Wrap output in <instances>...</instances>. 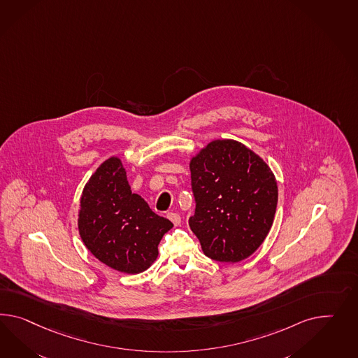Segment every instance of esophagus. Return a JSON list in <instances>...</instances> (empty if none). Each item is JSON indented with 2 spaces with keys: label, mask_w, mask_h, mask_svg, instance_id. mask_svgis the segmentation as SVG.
<instances>
[{
  "label": "esophagus",
  "mask_w": 358,
  "mask_h": 358,
  "mask_svg": "<svg viewBox=\"0 0 358 358\" xmlns=\"http://www.w3.org/2000/svg\"><path fill=\"white\" fill-rule=\"evenodd\" d=\"M166 216H168V219H169L171 222H173L174 227H178V225L181 224V216H180L178 213H169Z\"/></svg>",
  "instance_id": "obj_1"
}]
</instances>
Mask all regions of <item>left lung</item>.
<instances>
[{"label": "left lung", "mask_w": 358, "mask_h": 358, "mask_svg": "<svg viewBox=\"0 0 358 358\" xmlns=\"http://www.w3.org/2000/svg\"><path fill=\"white\" fill-rule=\"evenodd\" d=\"M195 213L190 229L204 255L237 263L270 232L278 206L275 174L259 155L234 139H215L190 159Z\"/></svg>", "instance_id": "obj_1"}]
</instances>
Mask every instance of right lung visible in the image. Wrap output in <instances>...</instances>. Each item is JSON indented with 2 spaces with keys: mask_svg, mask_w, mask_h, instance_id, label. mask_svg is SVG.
I'll return each mask as SVG.
<instances>
[{
  "mask_svg": "<svg viewBox=\"0 0 358 358\" xmlns=\"http://www.w3.org/2000/svg\"><path fill=\"white\" fill-rule=\"evenodd\" d=\"M173 224L131 193L118 156L97 166L83 187L78 231L85 246L108 267L129 275L150 268L157 245Z\"/></svg>",
  "mask_w": 358,
  "mask_h": 358,
  "instance_id": "obj_1",
  "label": "right lung"
}]
</instances>
